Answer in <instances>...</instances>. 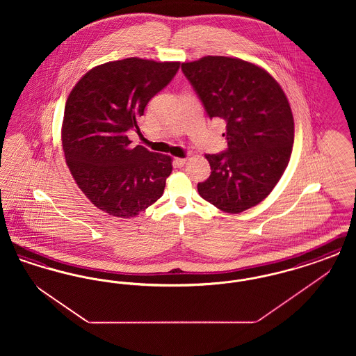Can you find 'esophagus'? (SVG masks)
<instances>
[{
    "label": "esophagus",
    "mask_w": 356,
    "mask_h": 356,
    "mask_svg": "<svg viewBox=\"0 0 356 356\" xmlns=\"http://www.w3.org/2000/svg\"><path fill=\"white\" fill-rule=\"evenodd\" d=\"M186 163V157H176V159H175V164H176L177 167H183Z\"/></svg>",
    "instance_id": "obj_1"
}]
</instances>
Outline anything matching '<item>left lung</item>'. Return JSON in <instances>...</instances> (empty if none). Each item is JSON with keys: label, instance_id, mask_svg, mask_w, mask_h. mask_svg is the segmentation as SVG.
Returning <instances> with one entry per match:
<instances>
[{"label": "left lung", "instance_id": "8db88e82", "mask_svg": "<svg viewBox=\"0 0 356 356\" xmlns=\"http://www.w3.org/2000/svg\"><path fill=\"white\" fill-rule=\"evenodd\" d=\"M209 119L225 120L228 148L205 154L211 176L199 195L222 212L240 213L263 202L287 168L293 118L287 97L271 74L252 63L207 56L183 63Z\"/></svg>", "mask_w": 356, "mask_h": 356}]
</instances>
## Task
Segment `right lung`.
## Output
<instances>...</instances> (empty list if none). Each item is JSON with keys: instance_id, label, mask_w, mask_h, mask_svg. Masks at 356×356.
Segmentation results:
<instances>
[{"instance_id": "add662e5", "label": "right lung", "mask_w": 356, "mask_h": 356, "mask_svg": "<svg viewBox=\"0 0 356 356\" xmlns=\"http://www.w3.org/2000/svg\"><path fill=\"white\" fill-rule=\"evenodd\" d=\"M180 63L129 57L86 72L69 93L61 140L67 165L102 212L129 219L157 202L172 172L168 154L131 145L128 131Z\"/></svg>"}]
</instances>
